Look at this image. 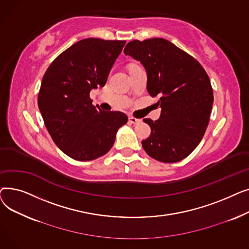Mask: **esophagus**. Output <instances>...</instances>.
<instances>
[{"label":"esophagus","instance_id":"obj_1","mask_svg":"<svg viewBox=\"0 0 249 249\" xmlns=\"http://www.w3.org/2000/svg\"><path fill=\"white\" fill-rule=\"evenodd\" d=\"M129 122L132 123V124H138V123L141 122V120L140 119H136V118H134L132 116H130L129 117Z\"/></svg>","mask_w":249,"mask_h":249}]
</instances>
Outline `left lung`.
<instances>
[{
  "mask_svg": "<svg viewBox=\"0 0 249 249\" xmlns=\"http://www.w3.org/2000/svg\"><path fill=\"white\" fill-rule=\"evenodd\" d=\"M125 55L140 61L147 73V91L159 96V120L143 119L151 128L142 146L152 159L173 163L199 145L208 127L213 89L202 65L163 38L130 41Z\"/></svg>",
  "mask_w": 249,
  "mask_h": 249,
  "instance_id": "left-lung-1",
  "label": "left lung"
}]
</instances>
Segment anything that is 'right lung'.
<instances>
[{
  "mask_svg": "<svg viewBox=\"0 0 249 249\" xmlns=\"http://www.w3.org/2000/svg\"><path fill=\"white\" fill-rule=\"evenodd\" d=\"M126 41L87 38L59 54L45 71L38 107L57 147L88 161L106 154L127 123L122 112H105L91 104L89 91L104 87Z\"/></svg>",
  "mask_w": 249,
  "mask_h": 249,
  "instance_id": "right-lung-1",
  "label": "right lung"
}]
</instances>
